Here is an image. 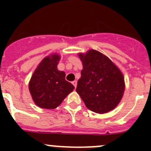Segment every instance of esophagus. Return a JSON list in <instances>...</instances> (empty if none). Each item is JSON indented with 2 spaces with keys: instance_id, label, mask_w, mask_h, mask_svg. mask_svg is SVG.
<instances>
[{
  "instance_id": "obj_1",
  "label": "esophagus",
  "mask_w": 151,
  "mask_h": 151,
  "mask_svg": "<svg viewBox=\"0 0 151 151\" xmlns=\"http://www.w3.org/2000/svg\"><path fill=\"white\" fill-rule=\"evenodd\" d=\"M77 81H75V80L72 82V84H73V85H74V88H76V87H77Z\"/></svg>"
}]
</instances>
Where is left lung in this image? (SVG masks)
Instances as JSON below:
<instances>
[{
    "instance_id": "1",
    "label": "left lung",
    "mask_w": 151,
    "mask_h": 151,
    "mask_svg": "<svg viewBox=\"0 0 151 151\" xmlns=\"http://www.w3.org/2000/svg\"><path fill=\"white\" fill-rule=\"evenodd\" d=\"M83 62L81 77L76 91L85 106L96 113L112 110L123 96V75L113 62L100 52L90 50L86 54L79 53Z\"/></svg>"
}]
</instances>
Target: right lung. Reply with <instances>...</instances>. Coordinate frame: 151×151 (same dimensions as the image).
Listing matches in <instances>:
<instances>
[{"instance_id":"right-lung-1","label":"right lung","mask_w":151,"mask_h":151,"mask_svg":"<svg viewBox=\"0 0 151 151\" xmlns=\"http://www.w3.org/2000/svg\"><path fill=\"white\" fill-rule=\"evenodd\" d=\"M60 57L52 54L44 58L36 68L29 83V91L37 106L44 109L58 107L74 86L66 81L64 71L57 66Z\"/></svg>"}]
</instances>
